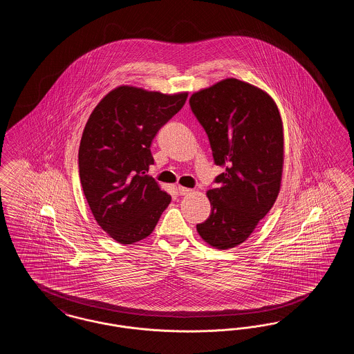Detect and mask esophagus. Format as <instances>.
Returning <instances> with one entry per match:
<instances>
[{
	"label": "esophagus",
	"instance_id": "34e87169",
	"mask_svg": "<svg viewBox=\"0 0 354 354\" xmlns=\"http://www.w3.org/2000/svg\"><path fill=\"white\" fill-rule=\"evenodd\" d=\"M178 192L183 196V195H188V194H191V192H192V189H191V188H187V187H182V185H179V187H178Z\"/></svg>",
	"mask_w": 354,
	"mask_h": 354
}]
</instances>
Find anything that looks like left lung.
<instances>
[{"label":"left lung","instance_id":"1","mask_svg":"<svg viewBox=\"0 0 354 354\" xmlns=\"http://www.w3.org/2000/svg\"><path fill=\"white\" fill-rule=\"evenodd\" d=\"M189 106L208 135L215 163L225 171L207 191L211 215L196 225L214 248L244 243L276 202L283 178L284 133L268 93L227 78L194 93Z\"/></svg>","mask_w":354,"mask_h":354}]
</instances>
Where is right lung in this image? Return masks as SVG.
<instances>
[{
  "label": "right lung",
  "mask_w": 354,
  "mask_h": 354,
  "mask_svg": "<svg viewBox=\"0 0 354 354\" xmlns=\"http://www.w3.org/2000/svg\"><path fill=\"white\" fill-rule=\"evenodd\" d=\"M187 97V91L163 94L123 84L106 94L86 122L81 185L97 223L120 244L146 239L169 207L171 196L147 175L150 147Z\"/></svg>",
  "instance_id": "obj_1"
}]
</instances>
